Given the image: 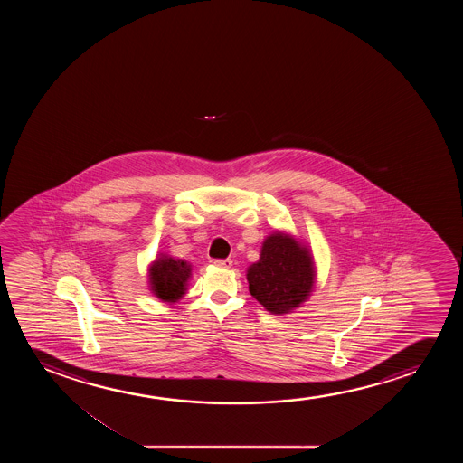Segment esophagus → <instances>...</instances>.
Returning <instances> with one entry per match:
<instances>
[{"mask_svg":"<svg viewBox=\"0 0 463 463\" xmlns=\"http://www.w3.org/2000/svg\"><path fill=\"white\" fill-rule=\"evenodd\" d=\"M213 264L218 267H224V269H229V267L232 266V260H213Z\"/></svg>","mask_w":463,"mask_h":463,"instance_id":"obj_1","label":"esophagus"}]
</instances>
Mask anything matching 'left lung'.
<instances>
[{
  "label": "left lung",
  "instance_id": "8db88e82",
  "mask_svg": "<svg viewBox=\"0 0 463 463\" xmlns=\"http://www.w3.org/2000/svg\"><path fill=\"white\" fill-rule=\"evenodd\" d=\"M250 292L266 310L283 315L308 298L315 279L310 254L288 235H270L248 269Z\"/></svg>",
  "mask_w": 463,
  "mask_h": 463
}]
</instances>
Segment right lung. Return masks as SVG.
<instances>
[{"label":"right lung","mask_w":463,"mask_h":463,"mask_svg":"<svg viewBox=\"0 0 463 463\" xmlns=\"http://www.w3.org/2000/svg\"><path fill=\"white\" fill-rule=\"evenodd\" d=\"M190 266L182 260L159 258L150 269L152 289L165 302H175L184 294V285L190 277Z\"/></svg>","instance_id":"obj_1"}]
</instances>
